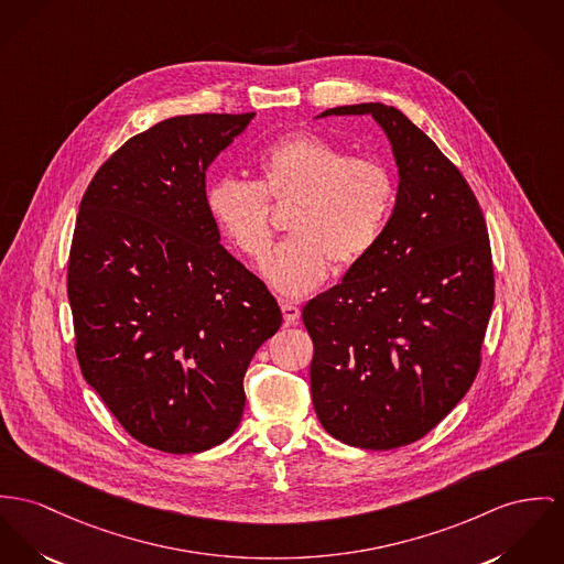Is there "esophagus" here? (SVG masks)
Here are the masks:
<instances>
[{
  "instance_id": "esophagus-1",
  "label": "esophagus",
  "mask_w": 564,
  "mask_h": 564,
  "mask_svg": "<svg viewBox=\"0 0 564 564\" xmlns=\"http://www.w3.org/2000/svg\"><path fill=\"white\" fill-rule=\"evenodd\" d=\"M281 311H283L285 324H296L301 319V308L290 301H281Z\"/></svg>"
}]
</instances>
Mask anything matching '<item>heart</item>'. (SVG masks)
I'll return each mask as SVG.
<instances>
[{
  "mask_svg": "<svg viewBox=\"0 0 564 564\" xmlns=\"http://www.w3.org/2000/svg\"><path fill=\"white\" fill-rule=\"evenodd\" d=\"M260 182L220 175L206 191L218 231L247 258H265L272 242L270 202H294L292 236L261 272L288 299L315 290L333 261L339 270L367 258L380 242L392 206L394 177L376 159L351 156L315 132H294L258 154Z\"/></svg>",
  "mask_w": 564,
  "mask_h": 564,
  "instance_id": "obj_1",
  "label": "heart"
}]
</instances>
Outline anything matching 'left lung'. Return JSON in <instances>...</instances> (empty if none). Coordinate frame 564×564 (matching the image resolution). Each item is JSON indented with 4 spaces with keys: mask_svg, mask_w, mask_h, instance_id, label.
Instances as JSON below:
<instances>
[{
    "mask_svg": "<svg viewBox=\"0 0 564 564\" xmlns=\"http://www.w3.org/2000/svg\"><path fill=\"white\" fill-rule=\"evenodd\" d=\"M399 167L394 210L373 251L304 304L311 397L322 427L389 451L430 434L473 387L494 306L487 225L466 177L399 109L362 102Z\"/></svg>",
    "mask_w": 564,
    "mask_h": 564,
    "instance_id": "8db88e82",
    "label": "left lung"
}]
</instances>
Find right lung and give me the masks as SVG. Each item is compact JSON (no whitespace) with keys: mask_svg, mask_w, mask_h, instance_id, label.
Wrapping results in <instances>:
<instances>
[{"mask_svg":"<svg viewBox=\"0 0 564 564\" xmlns=\"http://www.w3.org/2000/svg\"><path fill=\"white\" fill-rule=\"evenodd\" d=\"M256 113L177 116L130 137L91 177L68 258L75 351L134 440L202 453L236 432L245 373L281 308L225 251L206 170Z\"/></svg>","mask_w":564,"mask_h":564,"instance_id":"right-lung-1","label":"right lung"}]
</instances>
